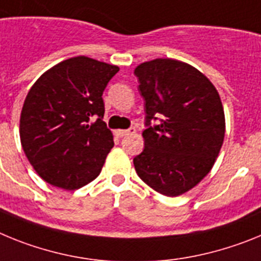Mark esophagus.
Instances as JSON below:
<instances>
[{"mask_svg":"<svg viewBox=\"0 0 261 261\" xmlns=\"http://www.w3.org/2000/svg\"><path fill=\"white\" fill-rule=\"evenodd\" d=\"M135 133V128L130 127L128 130H115V135L119 138L124 137V135H128V134H134Z\"/></svg>","mask_w":261,"mask_h":261,"instance_id":"34e87169","label":"esophagus"}]
</instances>
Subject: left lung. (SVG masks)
Listing matches in <instances>:
<instances>
[{
  "label": "left lung",
  "instance_id": "obj_1",
  "mask_svg": "<svg viewBox=\"0 0 261 261\" xmlns=\"http://www.w3.org/2000/svg\"><path fill=\"white\" fill-rule=\"evenodd\" d=\"M134 73L146 101L147 127L135 171L159 193L180 196L212 171L221 151L226 128L221 97L205 74L173 59L142 63Z\"/></svg>",
  "mask_w": 261,
  "mask_h": 261
}]
</instances>
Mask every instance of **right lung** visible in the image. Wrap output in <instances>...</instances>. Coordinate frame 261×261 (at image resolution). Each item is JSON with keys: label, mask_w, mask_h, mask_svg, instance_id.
<instances>
[{"label": "right lung", "mask_w": 261, "mask_h": 261, "mask_svg": "<svg viewBox=\"0 0 261 261\" xmlns=\"http://www.w3.org/2000/svg\"><path fill=\"white\" fill-rule=\"evenodd\" d=\"M118 71L117 65L77 56L44 72L29 90L19 121L21 143L46 182L74 190L99 174L114 146L102 121V93Z\"/></svg>", "instance_id": "1"}]
</instances>
